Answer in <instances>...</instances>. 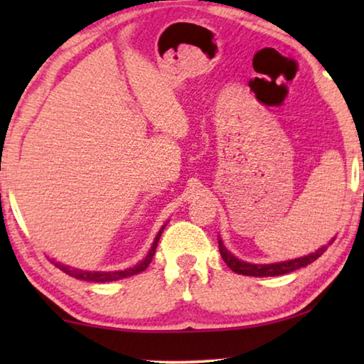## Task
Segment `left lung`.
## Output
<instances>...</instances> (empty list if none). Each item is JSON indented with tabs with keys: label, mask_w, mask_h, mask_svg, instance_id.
Returning a JSON list of instances; mask_svg holds the SVG:
<instances>
[{
	"label": "left lung",
	"mask_w": 364,
	"mask_h": 364,
	"mask_svg": "<svg viewBox=\"0 0 364 364\" xmlns=\"http://www.w3.org/2000/svg\"><path fill=\"white\" fill-rule=\"evenodd\" d=\"M332 242H334V237H332L328 244L321 245V247H319L318 250L313 252V254L294 258V260L260 264V263H249V262L239 260L237 257H234L231 252L225 247V244H223V241H221V237H218L220 254H221V258H223L228 267H230L234 271V273L244 274V276H255V278H267V276H281V274L291 273V271H295L299 268L308 267V264L315 262L316 258L321 257L326 252V249H328V245H331Z\"/></svg>",
	"instance_id": "left-lung-1"
}]
</instances>
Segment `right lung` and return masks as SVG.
I'll return each mask as SVG.
<instances>
[{
    "label": "right lung",
    "instance_id": "right-lung-1",
    "mask_svg": "<svg viewBox=\"0 0 364 364\" xmlns=\"http://www.w3.org/2000/svg\"><path fill=\"white\" fill-rule=\"evenodd\" d=\"M167 223H168V221H167ZM167 223H165L162 228H160V231L157 232V236H156V239H154V242L151 245L149 252H147V254H146V257L139 263L134 264V267H132V268L117 269V271H86V269L72 268V267H69V264H64V263H59V262H54V260H53V263L56 264V267L60 271H64L65 274L72 276V278H77V279H82V281H88V282H110V281H119V279H123V278H130V276L138 274V273H141V271H144L147 267H149L152 257H154V254H156L160 234H162L164 228L167 226Z\"/></svg>",
    "mask_w": 364,
    "mask_h": 364
}]
</instances>
